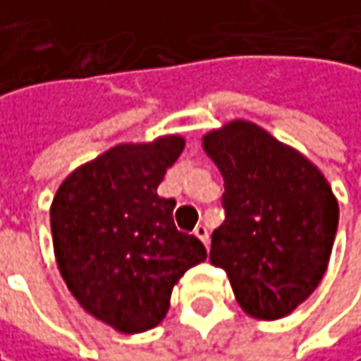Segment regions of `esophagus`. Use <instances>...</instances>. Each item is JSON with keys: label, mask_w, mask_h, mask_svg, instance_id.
<instances>
[{"label": "esophagus", "mask_w": 361, "mask_h": 361, "mask_svg": "<svg viewBox=\"0 0 361 361\" xmlns=\"http://www.w3.org/2000/svg\"><path fill=\"white\" fill-rule=\"evenodd\" d=\"M194 233L202 240V244H204V246H209V229H207V225H202V223H200V225H196Z\"/></svg>", "instance_id": "esophagus-1"}]
</instances>
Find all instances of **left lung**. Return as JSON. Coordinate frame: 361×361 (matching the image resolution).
Segmentation results:
<instances>
[{
    "label": "left lung",
    "mask_w": 361,
    "mask_h": 361,
    "mask_svg": "<svg viewBox=\"0 0 361 361\" xmlns=\"http://www.w3.org/2000/svg\"><path fill=\"white\" fill-rule=\"evenodd\" d=\"M202 147L225 180V221L209 258L227 273L246 314L283 318L326 271L337 198L316 165L256 123L235 119L207 134Z\"/></svg>",
    "instance_id": "left-lung-1"
}]
</instances>
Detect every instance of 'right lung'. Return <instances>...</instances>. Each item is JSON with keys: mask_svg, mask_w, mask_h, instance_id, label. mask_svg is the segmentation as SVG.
I'll use <instances>...</instances> for the list:
<instances>
[{"mask_svg": "<svg viewBox=\"0 0 361 361\" xmlns=\"http://www.w3.org/2000/svg\"><path fill=\"white\" fill-rule=\"evenodd\" d=\"M181 136L119 145L78 167L51 204L59 273L88 314L119 333L157 326L173 285L207 260L196 235L173 223V198L157 194L183 150Z\"/></svg>", "mask_w": 361, "mask_h": 361, "instance_id": "add662e5", "label": "right lung"}]
</instances>
